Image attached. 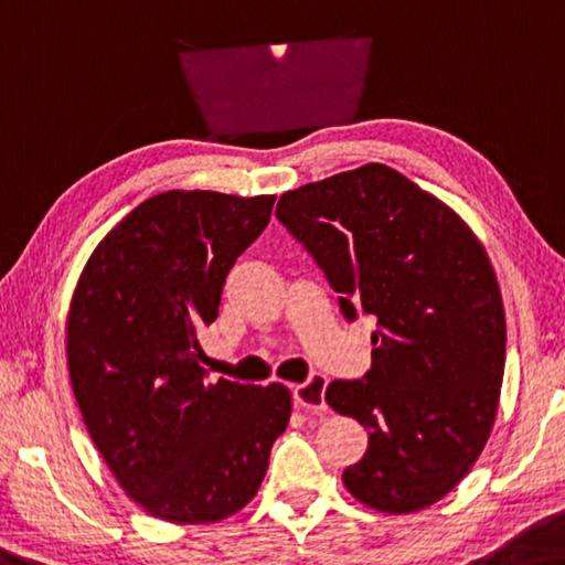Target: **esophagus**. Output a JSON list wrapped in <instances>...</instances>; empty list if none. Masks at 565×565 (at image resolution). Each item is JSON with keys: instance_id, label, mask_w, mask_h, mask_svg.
Wrapping results in <instances>:
<instances>
[{"instance_id": "obj_1", "label": "esophagus", "mask_w": 565, "mask_h": 565, "mask_svg": "<svg viewBox=\"0 0 565 565\" xmlns=\"http://www.w3.org/2000/svg\"><path fill=\"white\" fill-rule=\"evenodd\" d=\"M324 390H327L324 374H311L307 382L294 384V390H291L294 402H297V407L303 412H315V415H321V412H327Z\"/></svg>"}]
</instances>
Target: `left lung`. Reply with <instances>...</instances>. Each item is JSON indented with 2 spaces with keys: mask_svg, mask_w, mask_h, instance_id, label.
Masks as SVG:
<instances>
[{
  "mask_svg": "<svg viewBox=\"0 0 565 565\" xmlns=\"http://www.w3.org/2000/svg\"><path fill=\"white\" fill-rule=\"evenodd\" d=\"M276 218L315 256L342 315L377 321L372 370L324 395L370 429L347 490L382 513L437 503L498 415L505 311L486 248L450 205L382 163L284 193Z\"/></svg>",
  "mask_w": 565,
  "mask_h": 565,
  "instance_id": "left-lung-1",
  "label": "left lung"
}]
</instances>
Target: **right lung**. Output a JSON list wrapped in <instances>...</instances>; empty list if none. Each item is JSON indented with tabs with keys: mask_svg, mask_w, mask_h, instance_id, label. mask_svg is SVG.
<instances>
[{
	"mask_svg": "<svg viewBox=\"0 0 565 565\" xmlns=\"http://www.w3.org/2000/svg\"><path fill=\"white\" fill-rule=\"evenodd\" d=\"M276 195L166 191L132 209L79 274L67 364L120 488L168 523H216L256 495L291 417L284 384L205 382L201 329Z\"/></svg>",
	"mask_w": 565,
	"mask_h": 565,
	"instance_id": "add662e5",
	"label": "right lung"
}]
</instances>
